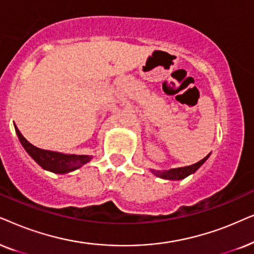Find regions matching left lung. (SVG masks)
I'll list each match as a JSON object with an SVG mask.
<instances>
[{
    "label": "left lung",
    "mask_w": 254,
    "mask_h": 254,
    "mask_svg": "<svg viewBox=\"0 0 254 254\" xmlns=\"http://www.w3.org/2000/svg\"><path fill=\"white\" fill-rule=\"evenodd\" d=\"M209 157H210V153H209L205 158L202 159V160L196 162V164L190 165V166L172 168V170H166V171H155V170H150V171L151 173H153L155 175V177L165 179V180H182V179L189 177L190 174H194L195 172L208 160Z\"/></svg>",
    "instance_id": "left-lung-1"
}]
</instances>
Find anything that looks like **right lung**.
Returning a JSON list of instances; mask_svg holds the SVG:
<instances>
[{
    "label": "right lung",
    "instance_id": "add662e5",
    "mask_svg": "<svg viewBox=\"0 0 254 254\" xmlns=\"http://www.w3.org/2000/svg\"><path fill=\"white\" fill-rule=\"evenodd\" d=\"M15 130L18 139L21 141L22 146L28 152V154L35 160L40 167L44 170L53 172L57 174H66L73 172L77 168L82 167L84 164L92 160V155L84 154H65L60 152H54L49 150H42V148L33 146L31 143L23 137L15 124Z\"/></svg>",
    "mask_w": 254,
    "mask_h": 254
}]
</instances>
